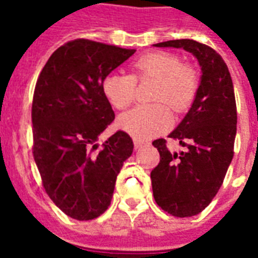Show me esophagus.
Masks as SVG:
<instances>
[{"label": "esophagus", "instance_id": "34e87169", "mask_svg": "<svg viewBox=\"0 0 258 258\" xmlns=\"http://www.w3.org/2000/svg\"><path fill=\"white\" fill-rule=\"evenodd\" d=\"M143 145H146L145 141H141V139H134V147H135V149H141Z\"/></svg>", "mask_w": 258, "mask_h": 258}]
</instances>
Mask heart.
Listing matches in <instances>:
<instances>
[{
	"label": "heart",
	"instance_id": "1",
	"mask_svg": "<svg viewBox=\"0 0 258 258\" xmlns=\"http://www.w3.org/2000/svg\"><path fill=\"white\" fill-rule=\"evenodd\" d=\"M155 80L153 104L138 105L119 117V127L137 139L163 133L171 125L170 108L186 112L196 100L200 79L196 70L182 64L169 52H150L131 64V75L109 74L103 80V93L117 109L128 107L137 96V83Z\"/></svg>",
	"mask_w": 258,
	"mask_h": 258
}]
</instances>
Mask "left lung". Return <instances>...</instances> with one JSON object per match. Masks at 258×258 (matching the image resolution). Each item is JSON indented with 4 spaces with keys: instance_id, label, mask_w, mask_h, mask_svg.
<instances>
[{
    "instance_id": "8db88e82",
    "label": "left lung",
    "mask_w": 258,
    "mask_h": 258,
    "mask_svg": "<svg viewBox=\"0 0 258 258\" xmlns=\"http://www.w3.org/2000/svg\"><path fill=\"white\" fill-rule=\"evenodd\" d=\"M155 46L183 48L200 62L202 76L196 100L170 138L186 151L171 153L166 139L153 142L161 161L151 171L155 202L174 217L201 213L222 186L234 155L237 107L228 66L216 50L202 42L182 38Z\"/></svg>"
}]
</instances>
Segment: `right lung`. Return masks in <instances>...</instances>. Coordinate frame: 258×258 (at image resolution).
I'll return each mask as SVG.
<instances>
[{"mask_svg":"<svg viewBox=\"0 0 258 258\" xmlns=\"http://www.w3.org/2000/svg\"><path fill=\"white\" fill-rule=\"evenodd\" d=\"M135 49L87 38L54 50L38 75L32 101V153L46 194L78 221L103 214L133 139L116 131L99 151V135L115 119L103 80Z\"/></svg>","mask_w":258,"mask_h":258,"instance_id":"1","label":"right lung"}]
</instances>
